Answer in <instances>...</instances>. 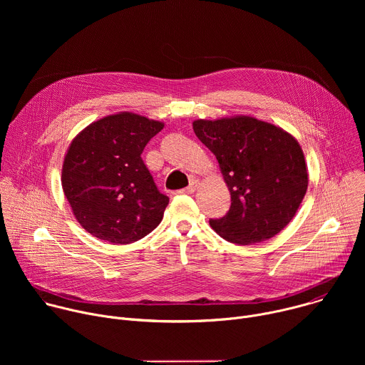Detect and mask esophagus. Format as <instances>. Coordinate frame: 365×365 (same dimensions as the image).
<instances>
[{
	"label": "esophagus",
	"mask_w": 365,
	"mask_h": 365,
	"mask_svg": "<svg viewBox=\"0 0 365 365\" xmlns=\"http://www.w3.org/2000/svg\"><path fill=\"white\" fill-rule=\"evenodd\" d=\"M197 186H199V180L193 179L187 187H185V189H182V190H180V193H193V192L196 190V187H197Z\"/></svg>",
	"instance_id": "1"
}]
</instances>
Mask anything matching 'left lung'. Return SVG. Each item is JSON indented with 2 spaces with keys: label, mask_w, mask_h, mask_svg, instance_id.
I'll use <instances>...</instances> for the list:
<instances>
[{
  "label": "left lung",
  "mask_w": 365,
  "mask_h": 365,
  "mask_svg": "<svg viewBox=\"0 0 365 365\" xmlns=\"http://www.w3.org/2000/svg\"><path fill=\"white\" fill-rule=\"evenodd\" d=\"M196 137L220 163L231 192L230 211L210 220L227 241L250 245L279 234L307 189L299 143L282 128L251 117L193 123Z\"/></svg>",
  "instance_id": "1"
}]
</instances>
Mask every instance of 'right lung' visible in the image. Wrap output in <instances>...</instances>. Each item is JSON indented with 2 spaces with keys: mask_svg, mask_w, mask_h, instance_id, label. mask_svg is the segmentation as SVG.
<instances>
[{
  "mask_svg": "<svg viewBox=\"0 0 365 365\" xmlns=\"http://www.w3.org/2000/svg\"><path fill=\"white\" fill-rule=\"evenodd\" d=\"M163 127L123 113L91 124L72 141L62 186L78 222L93 237L130 244L162 222L169 197L155 186L141 154Z\"/></svg>",
  "mask_w": 365,
  "mask_h": 365,
  "instance_id": "obj_1",
  "label": "right lung"
}]
</instances>
